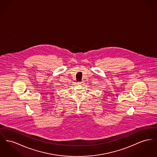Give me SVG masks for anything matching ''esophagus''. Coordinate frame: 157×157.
Returning a JSON list of instances; mask_svg holds the SVG:
<instances>
[{
	"mask_svg": "<svg viewBox=\"0 0 157 157\" xmlns=\"http://www.w3.org/2000/svg\"><path fill=\"white\" fill-rule=\"evenodd\" d=\"M83 83H84V82H78L77 84L78 85H82V84H83Z\"/></svg>",
	"mask_w": 157,
	"mask_h": 157,
	"instance_id": "esophagus-1",
	"label": "esophagus"
}]
</instances>
